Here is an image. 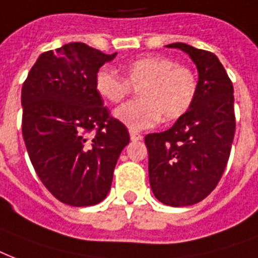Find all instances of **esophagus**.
<instances>
[{"label":"esophagus","instance_id":"1","mask_svg":"<svg viewBox=\"0 0 258 258\" xmlns=\"http://www.w3.org/2000/svg\"><path fill=\"white\" fill-rule=\"evenodd\" d=\"M129 133H131V140H132V141H140V140H143V136L140 135L139 132L131 131V132H129Z\"/></svg>","mask_w":258,"mask_h":258}]
</instances>
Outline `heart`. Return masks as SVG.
I'll list each match as a JSON object with an SVG mask.
<instances>
[{"label":"heart","instance_id":"1","mask_svg":"<svg viewBox=\"0 0 258 258\" xmlns=\"http://www.w3.org/2000/svg\"><path fill=\"white\" fill-rule=\"evenodd\" d=\"M98 95L118 103L137 89L140 99L127 102L114 111V117L132 131L153 126L161 119L172 121L184 115L197 95L198 82L192 70L165 56L149 55L129 61L123 77L102 67L94 78Z\"/></svg>","mask_w":258,"mask_h":258}]
</instances>
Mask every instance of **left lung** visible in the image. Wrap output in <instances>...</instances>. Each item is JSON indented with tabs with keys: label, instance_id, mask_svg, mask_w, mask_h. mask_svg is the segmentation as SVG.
Returning a JSON list of instances; mask_svg holds the SVG:
<instances>
[{
	"label": "left lung",
	"instance_id": "left-lung-1",
	"mask_svg": "<svg viewBox=\"0 0 258 258\" xmlns=\"http://www.w3.org/2000/svg\"><path fill=\"white\" fill-rule=\"evenodd\" d=\"M185 52L199 74L197 95L184 115L160 133L145 136L149 183L167 206L203 201L226 168L235 133L234 90L214 53L184 43L165 45Z\"/></svg>",
	"mask_w": 258,
	"mask_h": 258
}]
</instances>
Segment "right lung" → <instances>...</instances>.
<instances>
[{
	"label": "right lung",
	"instance_id": "right-lung-1",
	"mask_svg": "<svg viewBox=\"0 0 258 258\" xmlns=\"http://www.w3.org/2000/svg\"><path fill=\"white\" fill-rule=\"evenodd\" d=\"M117 55L83 43L41 53L21 90L23 137L37 176L66 205H97L110 191L131 139L94 87L95 74ZM96 132H94L93 131Z\"/></svg>",
	"mask_w": 258,
	"mask_h": 258
}]
</instances>
